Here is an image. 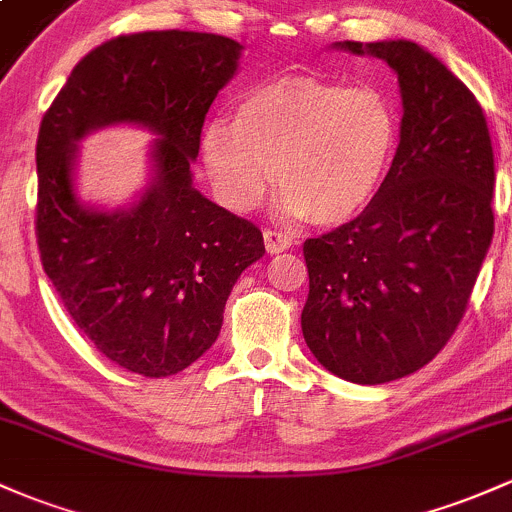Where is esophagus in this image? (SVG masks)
I'll return each instance as SVG.
<instances>
[{"label": "esophagus", "mask_w": 512, "mask_h": 512, "mask_svg": "<svg viewBox=\"0 0 512 512\" xmlns=\"http://www.w3.org/2000/svg\"><path fill=\"white\" fill-rule=\"evenodd\" d=\"M263 241H266L268 254H280V251L293 246V236L280 232V229H266V232H263Z\"/></svg>", "instance_id": "34e87169"}]
</instances>
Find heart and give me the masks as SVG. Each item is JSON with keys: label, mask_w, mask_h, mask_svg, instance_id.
I'll use <instances>...</instances> for the list:
<instances>
[{"label": "heart", "mask_w": 512, "mask_h": 512, "mask_svg": "<svg viewBox=\"0 0 512 512\" xmlns=\"http://www.w3.org/2000/svg\"><path fill=\"white\" fill-rule=\"evenodd\" d=\"M398 144V107L381 87L280 75L249 87L232 122L207 126L202 158L236 212L258 207L276 166L285 217L339 224L378 195Z\"/></svg>", "instance_id": "b5f03b06"}]
</instances>
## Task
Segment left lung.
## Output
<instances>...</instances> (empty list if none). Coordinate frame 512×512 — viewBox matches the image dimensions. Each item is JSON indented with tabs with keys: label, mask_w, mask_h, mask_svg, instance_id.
<instances>
[{
	"label": "left lung",
	"mask_w": 512,
	"mask_h": 512,
	"mask_svg": "<svg viewBox=\"0 0 512 512\" xmlns=\"http://www.w3.org/2000/svg\"><path fill=\"white\" fill-rule=\"evenodd\" d=\"M398 73L403 126L366 210L307 239L302 337L344 381L376 386L452 339L493 239V146L474 92L412 41L337 43Z\"/></svg>",
	"instance_id": "left-lung-1"
}]
</instances>
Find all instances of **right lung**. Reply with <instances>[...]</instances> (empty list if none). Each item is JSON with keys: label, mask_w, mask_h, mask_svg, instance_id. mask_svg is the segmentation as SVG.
<instances>
[{"label": "right lung", "mask_w": 512, "mask_h": 512, "mask_svg": "<svg viewBox=\"0 0 512 512\" xmlns=\"http://www.w3.org/2000/svg\"><path fill=\"white\" fill-rule=\"evenodd\" d=\"M241 46L200 31H144L92 48L41 119L36 241L46 276L80 332L112 364L166 378L219 337L263 234L192 188L205 117L232 80ZM134 121L162 136L157 178L126 213L82 208L72 190L75 143Z\"/></svg>", "instance_id": "add662e5"}]
</instances>
